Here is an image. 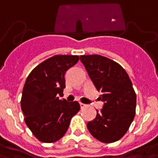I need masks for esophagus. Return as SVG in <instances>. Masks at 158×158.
Wrapping results in <instances>:
<instances>
[{
	"label": "esophagus",
	"instance_id": "34e87169",
	"mask_svg": "<svg viewBox=\"0 0 158 158\" xmlns=\"http://www.w3.org/2000/svg\"><path fill=\"white\" fill-rule=\"evenodd\" d=\"M80 106H81V108L83 109V108L87 107V104H83V103H82V102H80Z\"/></svg>",
	"mask_w": 158,
	"mask_h": 158
}]
</instances>
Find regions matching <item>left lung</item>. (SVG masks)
<instances>
[{"label": "left lung", "instance_id": "8db88e82", "mask_svg": "<svg viewBox=\"0 0 158 158\" xmlns=\"http://www.w3.org/2000/svg\"><path fill=\"white\" fill-rule=\"evenodd\" d=\"M81 62L103 102L94 120L87 124L94 138L104 143L114 142L124 136L134 120L136 94L127 71L113 60L99 56H80Z\"/></svg>", "mask_w": 158, "mask_h": 158}]
</instances>
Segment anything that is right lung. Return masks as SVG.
I'll list each match as a JSON object with an SVG mask.
<instances>
[{"label": "right lung", "instance_id": "add662e5", "mask_svg": "<svg viewBox=\"0 0 158 158\" xmlns=\"http://www.w3.org/2000/svg\"><path fill=\"white\" fill-rule=\"evenodd\" d=\"M78 56L56 55L36 66L28 75L20 106L24 121L39 141L52 143L64 136L71 118L79 112L76 101L59 99L64 95L66 71L79 61Z\"/></svg>", "mask_w": 158, "mask_h": 158}]
</instances>
